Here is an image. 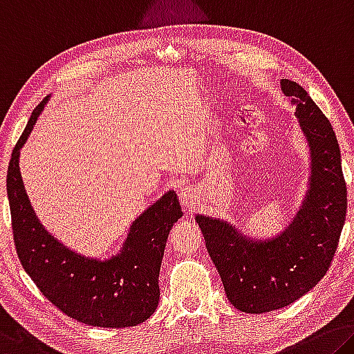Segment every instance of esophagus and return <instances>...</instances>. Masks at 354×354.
<instances>
[{
    "instance_id": "34e87169",
    "label": "esophagus",
    "mask_w": 354,
    "mask_h": 354,
    "mask_svg": "<svg viewBox=\"0 0 354 354\" xmlns=\"http://www.w3.org/2000/svg\"><path fill=\"white\" fill-rule=\"evenodd\" d=\"M179 200H181L183 206H186L187 209H192L195 206V201H197V192L192 187H184L179 194Z\"/></svg>"
}]
</instances>
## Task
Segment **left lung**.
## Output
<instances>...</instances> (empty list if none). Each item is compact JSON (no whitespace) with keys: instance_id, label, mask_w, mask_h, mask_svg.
<instances>
[{"instance_id":"1","label":"left lung","mask_w":354,"mask_h":354,"mask_svg":"<svg viewBox=\"0 0 354 354\" xmlns=\"http://www.w3.org/2000/svg\"><path fill=\"white\" fill-rule=\"evenodd\" d=\"M280 86L296 105L310 153L308 189L295 218L277 236L254 239L227 221L195 216L228 301L245 313L287 307L315 287L333 263L346 214L333 126L298 83L283 78Z\"/></svg>"}]
</instances>
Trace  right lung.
<instances>
[{"mask_svg": "<svg viewBox=\"0 0 354 354\" xmlns=\"http://www.w3.org/2000/svg\"><path fill=\"white\" fill-rule=\"evenodd\" d=\"M47 100L31 113L8 168L17 255L41 293L67 317L97 328L137 326L159 304L160 263L168 233L183 216L181 205L173 190L165 192L132 222L120 254L109 260L80 255L61 244L37 218L19 167L20 149Z\"/></svg>", "mask_w": 354, "mask_h": 354, "instance_id": "right-lung-1", "label": "right lung"}]
</instances>
